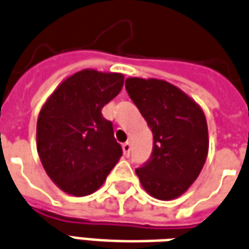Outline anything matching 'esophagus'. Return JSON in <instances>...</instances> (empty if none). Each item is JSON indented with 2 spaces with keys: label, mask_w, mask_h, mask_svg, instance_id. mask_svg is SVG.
Wrapping results in <instances>:
<instances>
[{
  "label": "esophagus",
  "mask_w": 249,
  "mask_h": 249,
  "mask_svg": "<svg viewBox=\"0 0 249 249\" xmlns=\"http://www.w3.org/2000/svg\"><path fill=\"white\" fill-rule=\"evenodd\" d=\"M123 149H124V154L126 155V156H129L130 149H132V144H130V142H125L124 144H123Z\"/></svg>",
  "instance_id": "34e87169"
}]
</instances>
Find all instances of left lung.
Segmentation results:
<instances>
[{"mask_svg":"<svg viewBox=\"0 0 249 249\" xmlns=\"http://www.w3.org/2000/svg\"><path fill=\"white\" fill-rule=\"evenodd\" d=\"M125 88L154 136L151 159L136 170L142 189L161 201L180 197L198 178L209 151L202 107L163 79L130 76Z\"/></svg>","mask_w":249,"mask_h":249,"instance_id":"8db88e82","label":"left lung"}]
</instances>
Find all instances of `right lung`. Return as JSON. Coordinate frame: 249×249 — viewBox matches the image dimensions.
I'll list each match as a JSON object with an SVG mask.
<instances>
[{
	"label": "right lung",
	"mask_w": 249,
	"mask_h": 249,
	"mask_svg": "<svg viewBox=\"0 0 249 249\" xmlns=\"http://www.w3.org/2000/svg\"><path fill=\"white\" fill-rule=\"evenodd\" d=\"M124 75L85 69L67 76L41 107L36 147L59 189L85 197L104 185L123 149L102 107L121 91Z\"/></svg>",
	"instance_id": "add662e5"
}]
</instances>
